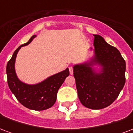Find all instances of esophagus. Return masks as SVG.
Wrapping results in <instances>:
<instances>
[{"instance_id": "esophagus-1", "label": "esophagus", "mask_w": 133, "mask_h": 133, "mask_svg": "<svg viewBox=\"0 0 133 133\" xmlns=\"http://www.w3.org/2000/svg\"><path fill=\"white\" fill-rule=\"evenodd\" d=\"M69 71H70V74H71V75L73 74V67L72 66L69 67Z\"/></svg>"}]
</instances>
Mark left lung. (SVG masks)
I'll list each match as a JSON object with an SVG mask.
<instances>
[{
  "label": "left lung",
  "mask_w": 133,
  "mask_h": 133,
  "mask_svg": "<svg viewBox=\"0 0 133 133\" xmlns=\"http://www.w3.org/2000/svg\"><path fill=\"white\" fill-rule=\"evenodd\" d=\"M95 58L90 63L73 67L78 98L85 107L105 108L118 97L125 83V61L120 51L107 43L100 35H94ZM92 62L103 66L98 74L92 70Z\"/></svg>",
  "instance_id": "obj_1"
}]
</instances>
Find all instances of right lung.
Masks as SVG:
<instances>
[{
	"mask_svg": "<svg viewBox=\"0 0 133 133\" xmlns=\"http://www.w3.org/2000/svg\"><path fill=\"white\" fill-rule=\"evenodd\" d=\"M35 37V35H33L26 43L23 44L16 50L12 58L8 62L6 73L9 88L22 105L34 110H43L51 108L55 104L58 90L70 73L69 70L67 68L47 78L41 83L33 85L19 81L14 67L16 55L22 46L27 45Z\"/></svg>",
	"mask_w": 133,
	"mask_h": 133,
	"instance_id": "add662e5",
	"label": "right lung"
}]
</instances>
